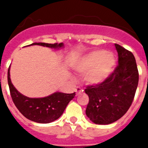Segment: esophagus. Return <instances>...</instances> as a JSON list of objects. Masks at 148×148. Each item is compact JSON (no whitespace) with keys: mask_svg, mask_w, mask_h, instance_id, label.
<instances>
[{"mask_svg":"<svg viewBox=\"0 0 148 148\" xmlns=\"http://www.w3.org/2000/svg\"><path fill=\"white\" fill-rule=\"evenodd\" d=\"M75 91H76L77 95H78L80 93L83 92V90H82V88H81L80 87H77L76 89H75Z\"/></svg>","mask_w":148,"mask_h":148,"instance_id":"esophagus-1","label":"esophagus"}]
</instances>
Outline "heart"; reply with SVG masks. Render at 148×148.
Wrapping results in <instances>:
<instances>
[{
	"mask_svg": "<svg viewBox=\"0 0 148 148\" xmlns=\"http://www.w3.org/2000/svg\"><path fill=\"white\" fill-rule=\"evenodd\" d=\"M116 58L104 50H95L82 56L74 64V70L84 74V81L90 85L103 83L114 71Z\"/></svg>",
	"mask_w": 148,
	"mask_h": 148,
	"instance_id": "1",
	"label": "heart"
}]
</instances>
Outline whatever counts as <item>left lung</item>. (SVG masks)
I'll return each instance as SVG.
<instances>
[{
    "label": "left lung",
    "mask_w": 148,
    "mask_h": 148,
    "mask_svg": "<svg viewBox=\"0 0 148 148\" xmlns=\"http://www.w3.org/2000/svg\"><path fill=\"white\" fill-rule=\"evenodd\" d=\"M118 65L103 83L88 86L86 115L97 124H109L123 117L131 107L138 88L139 74L131 51L115 44Z\"/></svg>",
    "instance_id": "1"
}]
</instances>
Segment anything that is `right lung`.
<instances>
[{
    "label": "right lung",
    "instance_id": "right-lung-1",
    "mask_svg": "<svg viewBox=\"0 0 148 148\" xmlns=\"http://www.w3.org/2000/svg\"><path fill=\"white\" fill-rule=\"evenodd\" d=\"M31 45H40L53 49H59L64 47L63 43H33ZM10 76L9 67L8 72V85L15 106L26 118L37 123L48 124L58 119L62 115L68 103L75 96V92L73 94L55 92L47 97L40 98L26 97L14 87Z\"/></svg>",
    "mask_w": 148,
    "mask_h": 148
}]
</instances>
